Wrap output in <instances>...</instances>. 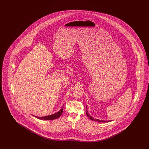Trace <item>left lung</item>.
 <instances>
[{
  "instance_id": "8db88e82",
  "label": "left lung",
  "mask_w": 149,
  "mask_h": 149,
  "mask_svg": "<svg viewBox=\"0 0 149 149\" xmlns=\"http://www.w3.org/2000/svg\"><path fill=\"white\" fill-rule=\"evenodd\" d=\"M87 107H86V115H87V116L88 117L91 119V120H92L95 121H98V122H102V123H108V122H110V121H111L112 120H99V119H95L93 117H92L90 114H89L88 112V111H87Z\"/></svg>"
}]
</instances>
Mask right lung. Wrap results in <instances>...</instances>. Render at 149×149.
Here are the masks:
<instances>
[{
    "label": "right lung",
    "mask_w": 149,
    "mask_h": 149,
    "mask_svg": "<svg viewBox=\"0 0 149 149\" xmlns=\"http://www.w3.org/2000/svg\"><path fill=\"white\" fill-rule=\"evenodd\" d=\"M63 107H62V108L59 111H58L56 113H54V114H51V115H48L46 116L45 117H36L33 115H32L33 116H34L35 117L38 118L40 120H54L57 119L59 117H60L61 114H62L63 112Z\"/></svg>",
    "instance_id": "1"
}]
</instances>
